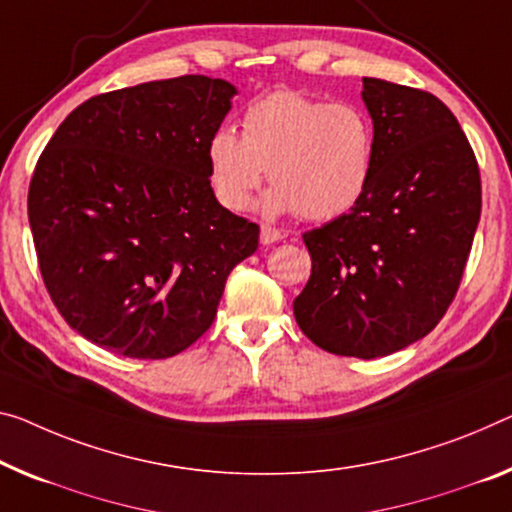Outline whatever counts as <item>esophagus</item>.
I'll return each mask as SVG.
<instances>
[{"label": "esophagus", "instance_id": "1", "mask_svg": "<svg viewBox=\"0 0 512 512\" xmlns=\"http://www.w3.org/2000/svg\"><path fill=\"white\" fill-rule=\"evenodd\" d=\"M281 238H283L281 231L272 229V226H267V224L261 226V245H274V242H279Z\"/></svg>", "mask_w": 512, "mask_h": 512}]
</instances>
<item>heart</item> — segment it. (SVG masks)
Returning <instances> with one entry per match:
<instances>
[{
  "instance_id": "1",
  "label": "heart",
  "mask_w": 512,
  "mask_h": 512,
  "mask_svg": "<svg viewBox=\"0 0 512 512\" xmlns=\"http://www.w3.org/2000/svg\"><path fill=\"white\" fill-rule=\"evenodd\" d=\"M373 148V125L361 107L277 91L247 109L242 137L226 128L210 137V183L219 203L238 212L267 171L274 185L261 203L267 215L300 212L325 222L364 196Z\"/></svg>"
}]
</instances>
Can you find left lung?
<instances>
[{"instance_id":"obj_1","label":"left lung","mask_w":512,"mask_h":512,"mask_svg":"<svg viewBox=\"0 0 512 512\" xmlns=\"http://www.w3.org/2000/svg\"><path fill=\"white\" fill-rule=\"evenodd\" d=\"M361 98L371 180L348 215L304 233L311 277L293 313L318 348L375 359L432 332L453 302L481 219V174L432 93L364 77Z\"/></svg>"}]
</instances>
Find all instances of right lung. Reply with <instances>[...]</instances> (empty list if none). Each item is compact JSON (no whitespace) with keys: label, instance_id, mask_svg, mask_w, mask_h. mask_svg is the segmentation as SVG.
Instances as JSON below:
<instances>
[{"label":"right lung","instance_id":"right-lung-1","mask_svg":"<svg viewBox=\"0 0 512 512\" xmlns=\"http://www.w3.org/2000/svg\"><path fill=\"white\" fill-rule=\"evenodd\" d=\"M238 89L185 75L82 102L45 146L29 226L54 306L116 355L167 359L215 320L258 226L217 201L208 141Z\"/></svg>","mask_w":512,"mask_h":512}]
</instances>
